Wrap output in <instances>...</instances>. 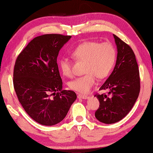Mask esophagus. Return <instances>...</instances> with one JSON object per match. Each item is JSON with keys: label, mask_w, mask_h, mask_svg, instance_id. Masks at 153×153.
Masks as SVG:
<instances>
[{"label": "esophagus", "mask_w": 153, "mask_h": 153, "mask_svg": "<svg viewBox=\"0 0 153 153\" xmlns=\"http://www.w3.org/2000/svg\"><path fill=\"white\" fill-rule=\"evenodd\" d=\"M77 98L79 99H87L88 97L86 95H82V94H78L77 95Z\"/></svg>", "instance_id": "obj_1"}]
</instances>
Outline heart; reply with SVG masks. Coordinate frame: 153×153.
<instances>
[{"label":"heart","mask_w":153,"mask_h":153,"mask_svg":"<svg viewBox=\"0 0 153 153\" xmlns=\"http://www.w3.org/2000/svg\"><path fill=\"white\" fill-rule=\"evenodd\" d=\"M71 55L77 61H84V76L77 77L69 83V87L80 94H86L94 86L97 77L99 79L107 77L115 64L116 51L108 42L99 44L88 41L80 44L72 51ZM59 67L64 76L71 75V62L68 58H61Z\"/></svg>","instance_id":"b5f03b06"}]
</instances>
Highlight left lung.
<instances>
[{
  "instance_id": "1",
  "label": "left lung",
  "mask_w": 153,
  "mask_h": 153,
  "mask_svg": "<svg viewBox=\"0 0 153 153\" xmlns=\"http://www.w3.org/2000/svg\"><path fill=\"white\" fill-rule=\"evenodd\" d=\"M117 55L112 73L100 88L109 90L107 94H97L100 106L95 117L103 123L118 122L128 115L138 98L140 89L138 65L130 46L113 34Z\"/></svg>"
}]
</instances>
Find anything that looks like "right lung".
I'll list each match as a JSON object with an SVG mask.
<instances>
[{"mask_svg":"<svg viewBox=\"0 0 153 153\" xmlns=\"http://www.w3.org/2000/svg\"><path fill=\"white\" fill-rule=\"evenodd\" d=\"M71 38L61 34L38 36L15 62L13 85L18 100L30 117L41 125L61 122L77 98L74 91L62 90L56 63L59 51Z\"/></svg>","mask_w":153,"mask_h":153,"instance_id":"1","label":"right lung"}]
</instances>
